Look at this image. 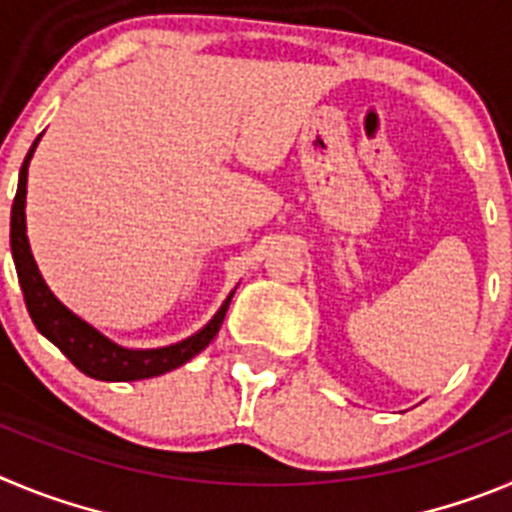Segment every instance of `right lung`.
<instances>
[{
    "label": "right lung",
    "mask_w": 512,
    "mask_h": 512,
    "mask_svg": "<svg viewBox=\"0 0 512 512\" xmlns=\"http://www.w3.org/2000/svg\"><path fill=\"white\" fill-rule=\"evenodd\" d=\"M43 133L35 138L33 148L27 151L25 161L20 169V184H17L15 202H12V223H9V246H12V259H15L17 279H20L22 295H25V305L30 318H33L35 328L43 333L53 346L61 348V354L71 361V364L92 379H102V382H135V379H148L166 374L176 366L187 364L189 359L200 354L202 348L210 346L212 338L217 336V330L223 325L225 312H228L230 300H233L235 289L225 297L220 310L212 315L210 323L202 330L192 333L189 338L171 346L161 348H128L99 333L92 323L79 318L74 310L63 305L51 287L45 284L43 274H40L38 264L30 251V241H27V223H25V197H27V166L33 158L35 148H38Z\"/></svg>",
    "instance_id": "add662e5"
}]
</instances>
